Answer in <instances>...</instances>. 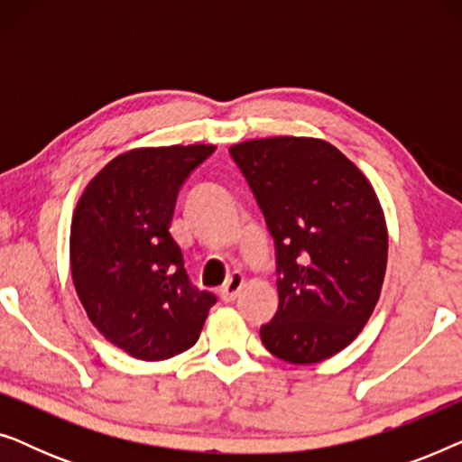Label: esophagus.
Wrapping results in <instances>:
<instances>
[{
  "label": "esophagus",
  "mask_w": 462,
  "mask_h": 462,
  "mask_svg": "<svg viewBox=\"0 0 462 462\" xmlns=\"http://www.w3.org/2000/svg\"><path fill=\"white\" fill-rule=\"evenodd\" d=\"M244 282H245V277L239 273V271H236V273H231V277H229V280H226L225 286L220 288V299H223L225 302L236 300L237 294H239V290L244 288Z\"/></svg>",
  "instance_id": "34e87169"
}]
</instances>
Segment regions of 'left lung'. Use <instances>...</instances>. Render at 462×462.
<instances>
[{
	"instance_id": "1",
	"label": "left lung",
	"mask_w": 462,
	"mask_h": 462,
	"mask_svg": "<svg viewBox=\"0 0 462 462\" xmlns=\"http://www.w3.org/2000/svg\"><path fill=\"white\" fill-rule=\"evenodd\" d=\"M275 242L280 307L261 340L290 364L337 356L374 311L387 271L383 208L356 163L307 136L233 144Z\"/></svg>"
}]
</instances>
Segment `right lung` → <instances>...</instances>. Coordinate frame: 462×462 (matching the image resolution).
Masks as SVG:
<instances>
[{"label": "right lung", "mask_w": 462, "mask_h": 462, "mask_svg": "<svg viewBox=\"0 0 462 462\" xmlns=\"http://www.w3.org/2000/svg\"><path fill=\"white\" fill-rule=\"evenodd\" d=\"M214 149H132L106 163L75 206V292L97 330L136 359L160 362L191 349L217 302L191 286L170 233L182 182Z\"/></svg>", "instance_id": "add662e5"}]
</instances>
